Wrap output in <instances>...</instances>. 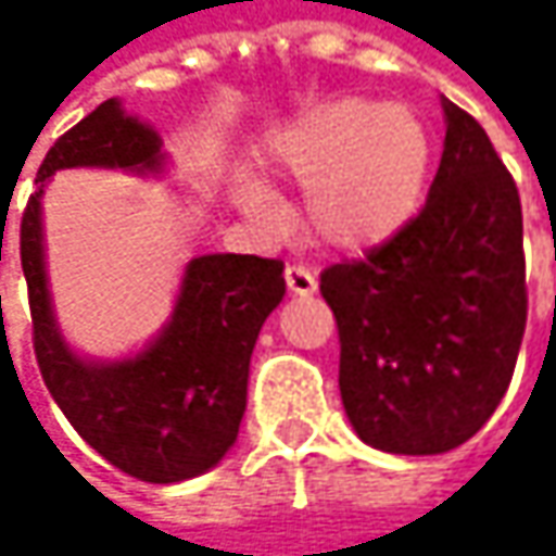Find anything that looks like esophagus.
<instances>
[{
    "label": "esophagus",
    "instance_id": "34e87169",
    "mask_svg": "<svg viewBox=\"0 0 556 556\" xmlns=\"http://www.w3.org/2000/svg\"><path fill=\"white\" fill-rule=\"evenodd\" d=\"M286 286H289L292 295H312V292L318 289V279H315L312 270H305V267H299V264H289V267H286Z\"/></svg>",
    "mask_w": 556,
    "mask_h": 556
}]
</instances>
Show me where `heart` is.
Listing matches in <instances>:
<instances>
[{
	"label": "heart",
	"instance_id": "b5f03b06",
	"mask_svg": "<svg viewBox=\"0 0 556 556\" xmlns=\"http://www.w3.org/2000/svg\"><path fill=\"white\" fill-rule=\"evenodd\" d=\"M270 167L305 186V228L321 248L367 254L415 218L431 176V135L405 105L334 99L279 135ZM244 202L267 212L257 186L244 189Z\"/></svg>",
	"mask_w": 556,
	"mask_h": 556
}]
</instances>
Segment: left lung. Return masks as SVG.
I'll return each mask as SVG.
<instances>
[{
	"label": "left lung",
	"mask_w": 556,
	"mask_h": 556,
	"mask_svg": "<svg viewBox=\"0 0 556 556\" xmlns=\"http://www.w3.org/2000/svg\"><path fill=\"white\" fill-rule=\"evenodd\" d=\"M444 115L421 212L361 261L321 270L348 418L389 454L470 441L511 383L528 318L518 186L470 112L444 102Z\"/></svg>",
	"instance_id": "8db88e82"
}]
</instances>
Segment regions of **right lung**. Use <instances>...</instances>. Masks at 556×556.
Segmentation results:
<instances>
[{
    "label": "right lung",
    "instance_id": "right-lung-1",
    "mask_svg": "<svg viewBox=\"0 0 556 556\" xmlns=\"http://www.w3.org/2000/svg\"><path fill=\"white\" fill-rule=\"evenodd\" d=\"M157 154V131L109 99L56 138L35 182L63 167L151 169ZM18 248L35 357L45 387L79 438L144 483H179L215 467L238 438L261 325L286 292L282 261L257 254L195 257L173 321L144 354L122 364H86L66 351L54 328L41 251V189L22 212Z\"/></svg>",
    "mask_w": 556,
    "mask_h": 556
}]
</instances>
